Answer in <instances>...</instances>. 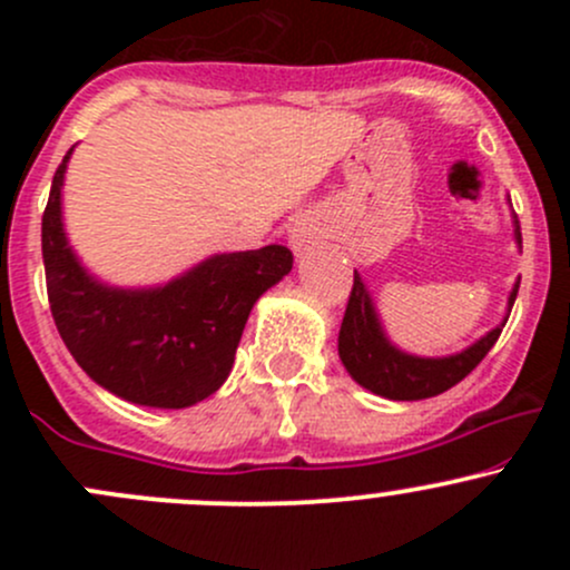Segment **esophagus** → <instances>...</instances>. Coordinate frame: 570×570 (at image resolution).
<instances>
[{"mask_svg": "<svg viewBox=\"0 0 570 570\" xmlns=\"http://www.w3.org/2000/svg\"><path fill=\"white\" fill-rule=\"evenodd\" d=\"M314 239H317V228H314L312 223H308V220H295V223H292L289 243H292V248H295L297 253H301L303 248H308V245H312Z\"/></svg>", "mask_w": 570, "mask_h": 570, "instance_id": "obj_1", "label": "esophagus"}]
</instances>
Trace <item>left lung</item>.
<instances>
[{"mask_svg": "<svg viewBox=\"0 0 570 570\" xmlns=\"http://www.w3.org/2000/svg\"><path fill=\"white\" fill-rule=\"evenodd\" d=\"M515 239L521 243L519 220H515ZM515 295H519V281L510 292V308H513ZM504 322L485 333L480 342L465 347L463 353L446 355V358L407 355L386 338L364 278L355 273L347 312H344L342 331H338V358H342L344 370L353 375V381L370 389L372 394L386 396V400H428V396L444 394L446 389L458 386L485 358L488 350L497 344Z\"/></svg>", "mask_w": 570, "mask_h": 570, "instance_id": "1", "label": "left lung"}]
</instances>
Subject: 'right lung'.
Wrapping results in <instances>:
<instances>
[{
    "label": "right lung",
    "instance_id": "obj_1",
    "mask_svg": "<svg viewBox=\"0 0 570 570\" xmlns=\"http://www.w3.org/2000/svg\"><path fill=\"white\" fill-rule=\"evenodd\" d=\"M40 223L51 317L79 366L126 402L189 407L226 383L253 303L292 269V250L217 253L154 289H118L79 264L62 228V178Z\"/></svg>",
    "mask_w": 570,
    "mask_h": 570
}]
</instances>
